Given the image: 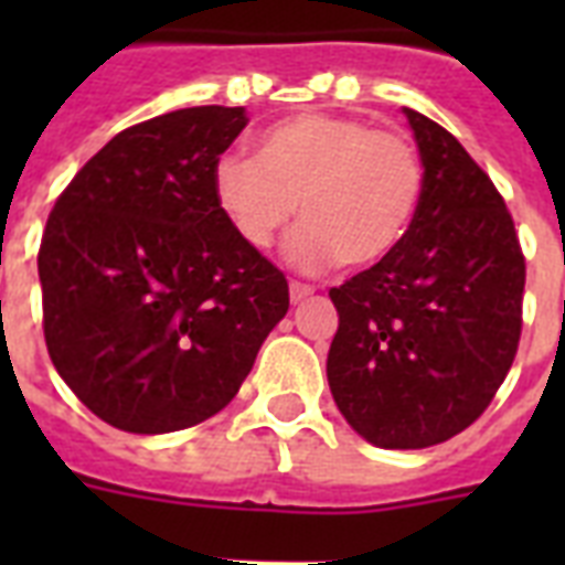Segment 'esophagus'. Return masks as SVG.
<instances>
[{
  "label": "esophagus",
  "instance_id": "1",
  "mask_svg": "<svg viewBox=\"0 0 565 565\" xmlns=\"http://www.w3.org/2000/svg\"><path fill=\"white\" fill-rule=\"evenodd\" d=\"M310 296H313V287H308V284H299V281L290 284V301H292V305H301V301L310 299Z\"/></svg>",
  "mask_w": 565,
  "mask_h": 565
}]
</instances>
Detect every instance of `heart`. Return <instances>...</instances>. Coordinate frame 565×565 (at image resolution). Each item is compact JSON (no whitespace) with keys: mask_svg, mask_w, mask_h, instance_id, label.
<instances>
[{"mask_svg":"<svg viewBox=\"0 0 565 565\" xmlns=\"http://www.w3.org/2000/svg\"><path fill=\"white\" fill-rule=\"evenodd\" d=\"M213 202L243 246L264 252L296 216L287 260L301 273L366 269L393 255L419 211L425 172L416 146L340 114L305 110L264 128L255 158L213 163Z\"/></svg>","mask_w":565,"mask_h":565,"instance_id":"1","label":"heart"}]
</instances>
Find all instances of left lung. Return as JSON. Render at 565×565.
Returning <instances> with one entry per match:
<instances>
[{
    "instance_id": "8db88e82",
    "label": "left lung",
    "mask_w": 565,
    "mask_h": 565,
    "mask_svg": "<svg viewBox=\"0 0 565 565\" xmlns=\"http://www.w3.org/2000/svg\"><path fill=\"white\" fill-rule=\"evenodd\" d=\"M425 188L402 246L331 301L328 386L377 448H428L492 402L522 334L525 257L504 199L455 135L404 108Z\"/></svg>"
}]
</instances>
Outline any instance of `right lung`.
<instances>
[{
    "mask_svg": "<svg viewBox=\"0 0 565 565\" xmlns=\"http://www.w3.org/2000/svg\"><path fill=\"white\" fill-rule=\"evenodd\" d=\"M246 108H181L119 131L49 213L38 255L49 358L128 434L211 419L290 308L281 269L213 202Z\"/></svg>",
    "mask_w": 565,
    "mask_h": 565,
    "instance_id": "add662e5",
    "label": "right lung"
}]
</instances>
